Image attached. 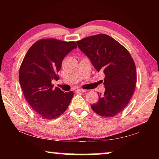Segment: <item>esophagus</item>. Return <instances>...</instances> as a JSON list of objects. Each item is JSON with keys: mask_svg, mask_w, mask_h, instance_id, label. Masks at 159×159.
Masks as SVG:
<instances>
[{"mask_svg": "<svg viewBox=\"0 0 159 159\" xmlns=\"http://www.w3.org/2000/svg\"><path fill=\"white\" fill-rule=\"evenodd\" d=\"M76 92L77 93H85L86 90H83V89H77L76 90Z\"/></svg>", "mask_w": 159, "mask_h": 159, "instance_id": "obj_1", "label": "esophagus"}]
</instances>
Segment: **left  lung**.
Here are the masks:
<instances>
[{"label":"left lung","instance_id":"1","mask_svg":"<svg viewBox=\"0 0 159 159\" xmlns=\"http://www.w3.org/2000/svg\"><path fill=\"white\" fill-rule=\"evenodd\" d=\"M98 71L105 75V92L99 94L92 109L104 117H113L128 105L135 89V64L125 47L107 34H98L76 41Z\"/></svg>","mask_w":159,"mask_h":159}]
</instances>
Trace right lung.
<instances>
[{
  "label": "right lung",
  "mask_w": 159,
  "mask_h": 159,
  "mask_svg": "<svg viewBox=\"0 0 159 159\" xmlns=\"http://www.w3.org/2000/svg\"><path fill=\"white\" fill-rule=\"evenodd\" d=\"M76 48L74 41L41 39L31 45L24 57L19 73L21 90L29 105L43 119L60 116L73 98V91L54 89L51 82L59 79L57 72L64 57Z\"/></svg>",
  "instance_id": "1"
}]
</instances>
